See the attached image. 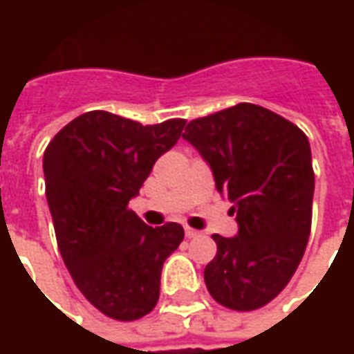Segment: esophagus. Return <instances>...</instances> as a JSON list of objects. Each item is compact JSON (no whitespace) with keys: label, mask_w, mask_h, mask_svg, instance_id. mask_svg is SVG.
Masks as SVG:
<instances>
[{"label":"esophagus","mask_w":354,"mask_h":354,"mask_svg":"<svg viewBox=\"0 0 354 354\" xmlns=\"http://www.w3.org/2000/svg\"><path fill=\"white\" fill-rule=\"evenodd\" d=\"M185 236L197 238V236H201V232H198V230H195V228H191V226H187V228H185Z\"/></svg>","instance_id":"esophagus-1"}]
</instances>
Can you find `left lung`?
<instances>
[{
  "mask_svg": "<svg viewBox=\"0 0 354 354\" xmlns=\"http://www.w3.org/2000/svg\"><path fill=\"white\" fill-rule=\"evenodd\" d=\"M183 138L209 163L238 223L236 236H212L207 290L236 311L270 304L295 274L311 230L315 175L307 136L276 112L242 102L189 122Z\"/></svg>",
  "mask_w": 354,
  "mask_h": 354,
  "instance_id": "left-lung-1",
  "label": "left lung"
}]
</instances>
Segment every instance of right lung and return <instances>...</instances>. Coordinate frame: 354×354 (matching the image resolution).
<instances>
[{"mask_svg":"<svg viewBox=\"0 0 354 354\" xmlns=\"http://www.w3.org/2000/svg\"><path fill=\"white\" fill-rule=\"evenodd\" d=\"M183 128L179 118L142 126L92 110L45 149L47 203L64 266L82 295L112 319H140L156 307L163 262L185 236L177 223L153 228L128 209Z\"/></svg>","mask_w":354,"mask_h":354,"instance_id":"1","label":"right lung"}]
</instances>
